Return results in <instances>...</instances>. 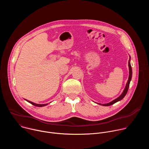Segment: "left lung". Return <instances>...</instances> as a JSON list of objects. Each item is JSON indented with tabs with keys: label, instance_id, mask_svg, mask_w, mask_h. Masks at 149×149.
Instances as JSON below:
<instances>
[{
	"label": "left lung",
	"instance_id": "8db88e82",
	"mask_svg": "<svg viewBox=\"0 0 149 149\" xmlns=\"http://www.w3.org/2000/svg\"><path fill=\"white\" fill-rule=\"evenodd\" d=\"M130 58L131 57L130 56V59H129V79H128V81H127V82L126 84V86L125 87V88L123 91V92L122 93V94L118 97H117L116 99L114 100L113 101L110 102L109 103H107V104H100V103H97L100 105H103V106H109V105H111L120 100H121L124 97L125 95H126L127 91H128V90H129V86H130V82L131 81V79H132V66H131V64H130Z\"/></svg>",
	"mask_w": 149,
	"mask_h": 149
}]
</instances>
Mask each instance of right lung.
<instances>
[{"instance_id":"right-lung-1","label":"right lung","mask_w":149,"mask_h":149,"mask_svg":"<svg viewBox=\"0 0 149 149\" xmlns=\"http://www.w3.org/2000/svg\"><path fill=\"white\" fill-rule=\"evenodd\" d=\"M26 100V101H27L28 102L31 103V104H32V105H35V106H36V107H44V106H45V105H48V104H38L34 103V102H32V101H29V100Z\"/></svg>"}]
</instances>
